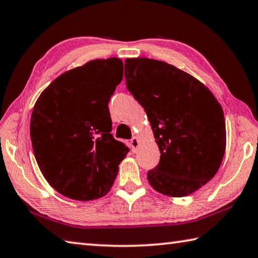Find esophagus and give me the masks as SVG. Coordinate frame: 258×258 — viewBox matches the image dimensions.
<instances>
[{
	"mask_svg": "<svg viewBox=\"0 0 258 258\" xmlns=\"http://www.w3.org/2000/svg\"><path fill=\"white\" fill-rule=\"evenodd\" d=\"M139 146H140V139L138 137H134L132 140H131V148H132V151L137 152Z\"/></svg>",
	"mask_w": 258,
	"mask_h": 258,
	"instance_id": "1",
	"label": "esophagus"
}]
</instances>
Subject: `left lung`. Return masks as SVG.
Wrapping results in <instances>:
<instances>
[{
  "instance_id": "left-lung-1",
  "label": "left lung",
  "mask_w": 258,
  "mask_h": 258,
  "mask_svg": "<svg viewBox=\"0 0 258 258\" xmlns=\"http://www.w3.org/2000/svg\"><path fill=\"white\" fill-rule=\"evenodd\" d=\"M126 85L145 109L160 151L148 172L154 189L185 197L215 176L223 160V109L206 85L165 61L125 59Z\"/></svg>"
}]
</instances>
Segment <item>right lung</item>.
Returning <instances> with one entry per match:
<instances>
[{
	"label": "right lung",
	"instance_id": "1",
	"mask_svg": "<svg viewBox=\"0 0 258 258\" xmlns=\"http://www.w3.org/2000/svg\"><path fill=\"white\" fill-rule=\"evenodd\" d=\"M123 80L119 58L95 59L61 74L35 102L30 139L47 183L64 197L110 191L128 148L113 139L108 102Z\"/></svg>",
	"mask_w": 258,
	"mask_h": 258
}]
</instances>
